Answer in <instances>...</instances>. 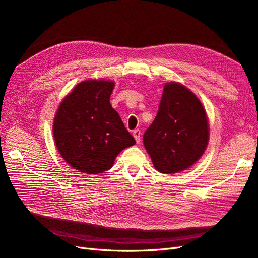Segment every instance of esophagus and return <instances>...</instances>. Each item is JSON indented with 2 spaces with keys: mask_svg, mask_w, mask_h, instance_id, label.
<instances>
[{
  "mask_svg": "<svg viewBox=\"0 0 258 258\" xmlns=\"http://www.w3.org/2000/svg\"><path fill=\"white\" fill-rule=\"evenodd\" d=\"M132 135H134V137H135V139H136V141L139 143L140 140H141V130L136 129V130L132 131Z\"/></svg>",
  "mask_w": 258,
  "mask_h": 258,
  "instance_id": "34e87169",
  "label": "esophagus"
}]
</instances>
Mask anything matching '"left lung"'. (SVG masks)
Masks as SVG:
<instances>
[{"label": "left lung", "instance_id": "8db88e82", "mask_svg": "<svg viewBox=\"0 0 258 258\" xmlns=\"http://www.w3.org/2000/svg\"><path fill=\"white\" fill-rule=\"evenodd\" d=\"M208 141L209 123L200 100L181 84H166L157 115L143 136L156 170L171 174L191 167Z\"/></svg>", "mask_w": 258, "mask_h": 258}]
</instances>
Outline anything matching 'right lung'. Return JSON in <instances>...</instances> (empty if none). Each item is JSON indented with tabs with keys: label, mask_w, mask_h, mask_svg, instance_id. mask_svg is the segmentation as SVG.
Masks as SVG:
<instances>
[{
	"label": "right lung",
	"mask_w": 258,
	"mask_h": 258,
	"mask_svg": "<svg viewBox=\"0 0 258 258\" xmlns=\"http://www.w3.org/2000/svg\"><path fill=\"white\" fill-rule=\"evenodd\" d=\"M113 89V82L84 81L63 99L54 117L58 151L80 172H104L122 150L136 144L110 103Z\"/></svg>",
	"instance_id": "1"
}]
</instances>
